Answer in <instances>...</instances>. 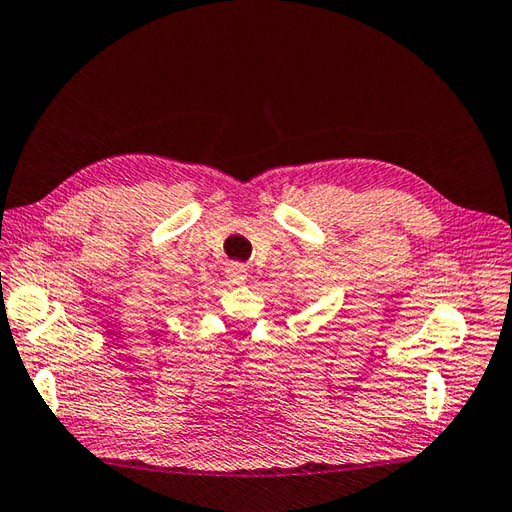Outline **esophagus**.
<instances>
[{
  "instance_id": "1",
  "label": "esophagus",
  "mask_w": 512,
  "mask_h": 512,
  "mask_svg": "<svg viewBox=\"0 0 512 512\" xmlns=\"http://www.w3.org/2000/svg\"><path fill=\"white\" fill-rule=\"evenodd\" d=\"M248 275V270L244 264H237V261H233V264L227 266V270H224V277L229 279V283H242Z\"/></svg>"
}]
</instances>
